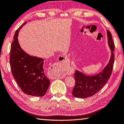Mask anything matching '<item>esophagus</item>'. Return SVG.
Listing matches in <instances>:
<instances>
[{
    "label": "esophagus",
    "mask_w": 124,
    "mask_h": 124,
    "mask_svg": "<svg viewBox=\"0 0 124 124\" xmlns=\"http://www.w3.org/2000/svg\"><path fill=\"white\" fill-rule=\"evenodd\" d=\"M59 61L60 62H66L67 61V58L66 56H65L64 55H61L59 57ZM66 75L64 74H60V75H54L53 77H51V79H56V78H63L65 77Z\"/></svg>",
    "instance_id": "34e87169"
}]
</instances>
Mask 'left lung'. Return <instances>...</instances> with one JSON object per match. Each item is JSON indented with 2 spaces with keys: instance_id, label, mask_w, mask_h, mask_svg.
<instances>
[{
  "instance_id": "obj_1",
  "label": "left lung",
  "mask_w": 124,
  "mask_h": 124,
  "mask_svg": "<svg viewBox=\"0 0 124 124\" xmlns=\"http://www.w3.org/2000/svg\"><path fill=\"white\" fill-rule=\"evenodd\" d=\"M108 44L112 51L109 61L102 72L93 76H87L78 70H75V86L72 91L73 95L77 98H87L95 95L107 83L112 74L114 63L115 45L112 34L107 31Z\"/></svg>"
}]
</instances>
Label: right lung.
Wrapping results in <instances>:
<instances>
[{
  "label": "right lung",
  "mask_w": 124,
  "mask_h": 124,
  "mask_svg": "<svg viewBox=\"0 0 124 124\" xmlns=\"http://www.w3.org/2000/svg\"><path fill=\"white\" fill-rule=\"evenodd\" d=\"M26 23L17 29L14 35L10 49V67L14 79L24 93L41 97L45 95L50 82L45 75L43 58L29 55L18 43V32Z\"/></svg>",
  "instance_id": "right-lung-1"
}]
</instances>
